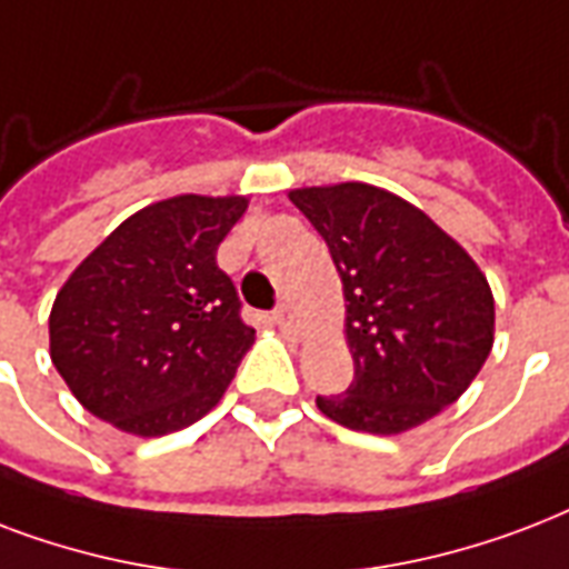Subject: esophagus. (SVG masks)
<instances>
[{
  "mask_svg": "<svg viewBox=\"0 0 569 569\" xmlns=\"http://www.w3.org/2000/svg\"><path fill=\"white\" fill-rule=\"evenodd\" d=\"M272 323L279 326L281 335H288V338H297L299 335V326H297V317L290 308H279L276 315H272Z\"/></svg>",
  "mask_w": 569,
  "mask_h": 569,
  "instance_id": "34e87169",
  "label": "esophagus"
}]
</instances>
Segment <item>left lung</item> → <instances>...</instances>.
I'll list each match as a JSON object with an SVG mask.
<instances>
[{
  "instance_id": "left-lung-1",
  "label": "left lung",
  "mask_w": 569,
  "mask_h": 569,
  "mask_svg": "<svg viewBox=\"0 0 569 569\" xmlns=\"http://www.w3.org/2000/svg\"><path fill=\"white\" fill-rule=\"evenodd\" d=\"M290 201L338 267L356 368L317 409L391 436L451 407L492 350L496 302L481 267L425 210L371 183L293 189Z\"/></svg>"
}]
</instances>
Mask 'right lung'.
Here are the masks:
<instances>
[{
  "label": "right lung",
  "instance_id": "1",
  "mask_svg": "<svg viewBox=\"0 0 569 569\" xmlns=\"http://www.w3.org/2000/svg\"><path fill=\"white\" fill-rule=\"evenodd\" d=\"M243 196H174L118 224L50 311V356L73 398L118 430L166 436L222 400L254 329L216 249Z\"/></svg>",
  "mask_w": 569,
  "mask_h": 569
}]
</instances>
